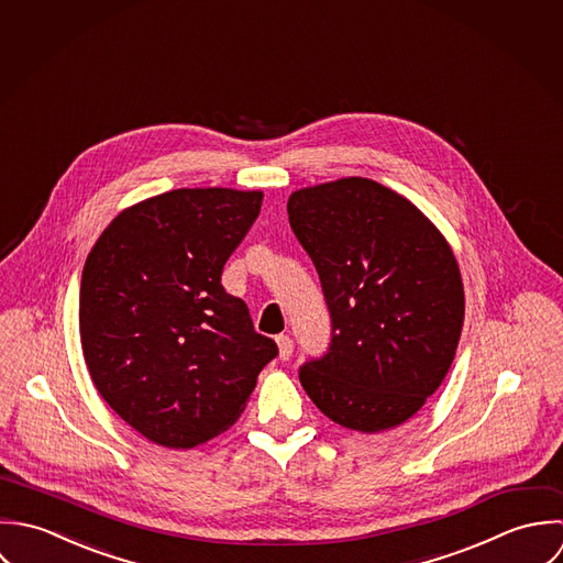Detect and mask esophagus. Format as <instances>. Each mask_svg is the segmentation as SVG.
I'll return each mask as SVG.
<instances>
[{"instance_id":"esophagus-1","label":"esophagus","mask_w":563,"mask_h":563,"mask_svg":"<svg viewBox=\"0 0 563 563\" xmlns=\"http://www.w3.org/2000/svg\"><path fill=\"white\" fill-rule=\"evenodd\" d=\"M276 343H278V356L283 361H287L294 354V339L289 338V335H278Z\"/></svg>"}]
</instances>
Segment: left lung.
Returning a JSON list of instances; mask_svg holds the SVG:
<instances>
[{
	"mask_svg": "<svg viewBox=\"0 0 563 563\" xmlns=\"http://www.w3.org/2000/svg\"><path fill=\"white\" fill-rule=\"evenodd\" d=\"M287 213L331 313L327 354L300 367L305 391L352 431L407 422L446 378L461 338L463 285L449 241L367 178L300 189Z\"/></svg>",
	"mask_w": 563,
	"mask_h": 563,
	"instance_id": "left-lung-1",
	"label": "left lung"
}]
</instances>
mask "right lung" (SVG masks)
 Returning <instances> with one entry per match:
<instances>
[{"label": "right lung", "mask_w": 563, "mask_h": 563, "mask_svg": "<svg viewBox=\"0 0 563 563\" xmlns=\"http://www.w3.org/2000/svg\"><path fill=\"white\" fill-rule=\"evenodd\" d=\"M261 202V191H167L121 211L87 256L89 374L114 413L158 446L194 449L224 433L278 354L222 287Z\"/></svg>", "instance_id": "right-lung-1"}]
</instances>
